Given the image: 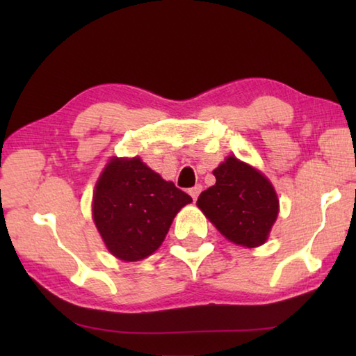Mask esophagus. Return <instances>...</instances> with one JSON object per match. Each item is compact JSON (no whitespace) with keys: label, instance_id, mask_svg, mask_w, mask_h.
<instances>
[{"label":"esophagus","instance_id":"34e87169","mask_svg":"<svg viewBox=\"0 0 356 356\" xmlns=\"http://www.w3.org/2000/svg\"><path fill=\"white\" fill-rule=\"evenodd\" d=\"M202 191V185H195L193 186V188H190L188 190V193H190V196L193 197V201H196L197 200V196H200V193Z\"/></svg>","mask_w":356,"mask_h":356}]
</instances>
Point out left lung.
Wrapping results in <instances>:
<instances>
[{"label":"left lung","mask_w":356,"mask_h":356,"mask_svg":"<svg viewBox=\"0 0 356 356\" xmlns=\"http://www.w3.org/2000/svg\"><path fill=\"white\" fill-rule=\"evenodd\" d=\"M216 184L202 191L197 207L231 242L262 245L278 216V196L267 177L229 156L213 171Z\"/></svg>","instance_id":"1"}]
</instances>
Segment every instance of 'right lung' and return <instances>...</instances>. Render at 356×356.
<instances>
[{
  "instance_id": "right-lung-1",
  "label": "right lung",
  "mask_w": 356,
  "mask_h": 356,
  "mask_svg": "<svg viewBox=\"0 0 356 356\" xmlns=\"http://www.w3.org/2000/svg\"><path fill=\"white\" fill-rule=\"evenodd\" d=\"M191 201L138 156L113 159L95 186L92 216L111 254L134 262L159 248L174 216Z\"/></svg>"
}]
</instances>
